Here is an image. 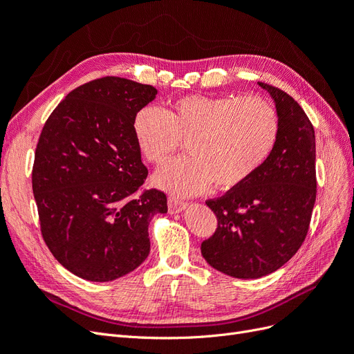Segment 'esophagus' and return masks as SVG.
<instances>
[{
  "label": "esophagus",
  "mask_w": 354,
  "mask_h": 354,
  "mask_svg": "<svg viewBox=\"0 0 354 354\" xmlns=\"http://www.w3.org/2000/svg\"><path fill=\"white\" fill-rule=\"evenodd\" d=\"M186 208H187V202L178 201V199H174V198H169L168 199V211H169V214L181 212V211H185Z\"/></svg>",
  "instance_id": "esophagus-1"
}]
</instances>
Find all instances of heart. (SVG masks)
I'll use <instances>...</instances> for the list:
<instances>
[{
	"label": "heart",
	"instance_id": "1",
	"mask_svg": "<svg viewBox=\"0 0 354 354\" xmlns=\"http://www.w3.org/2000/svg\"><path fill=\"white\" fill-rule=\"evenodd\" d=\"M279 134L274 106L259 95L209 97L185 95L164 111L140 109L133 120V137L142 156L162 164L187 142L186 156L159 168L153 183L173 195L190 196L233 189L260 169Z\"/></svg>",
	"mask_w": 354,
	"mask_h": 354
}]
</instances>
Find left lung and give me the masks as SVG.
<instances>
[{"mask_svg": "<svg viewBox=\"0 0 354 354\" xmlns=\"http://www.w3.org/2000/svg\"><path fill=\"white\" fill-rule=\"evenodd\" d=\"M257 84L276 106V145L255 174L221 198L207 201L218 227L201 245L211 267L238 279H259L292 259L306 239L316 201L312 122L291 95Z\"/></svg>", "mask_w": 354, "mask_h": 354, "instance_id": "1", "label": "left lung"}]
</instances>
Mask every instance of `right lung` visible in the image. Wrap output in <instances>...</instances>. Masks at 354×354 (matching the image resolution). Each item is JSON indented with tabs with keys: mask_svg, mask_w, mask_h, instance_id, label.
<instances>
[{
	"mask_svg": "<svg viewBox=\"0 0 354 354\" xmlns=\"http://www.w3.org/2000/svg\"><path fill=\"white\" fill-rule=\"evenodd\" d=\"M158 90L104 77L71 91L42 128L32 169L41 233L55 259L91 282L137 269L151 251L149 223L168 211L147 177L133 120Z\"/></svg>",
	"mask_w": 354,
	"mask_h": 354,
	"instance_id": "1",
	"label": "right lung"
}]
</instances>
